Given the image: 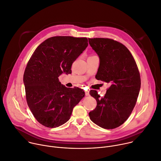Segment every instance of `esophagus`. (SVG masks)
<instances>
[{"label": "esophagus", "instance_id": "esophagus-1", "mask_svg": "<svg viewBox=\"0 0 161 161\" xmlns=\"http://www.w3.org/2000/svg\"><path fill=\"white\" fill-rule=\"evenodd\" d=\"M85 94H86V96H89V91H85Z\"/></svg>", "mask_w": 161, "mask_h": 161}]
</instances>
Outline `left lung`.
Masks as SVG:
<instances>
[{
	"label": "left lung",
	"mask_w": 161,
	"mask_h": 161,
	"mask_svg": "<svg viewBox=\"0 0 161 161\" xmlns=\"http://www.w3.org/2000/svg\"><path fill=\"white\" fill-rule=\"evenodd\" d=\"M100 58L96 79L110 84L104 97L91 90L97 102L89 113L90 119L104 129H114L131 115L140 90L141 79L136 63L130 51L122 44L110 39H88Z\"/></svg>",
	"instance_id": "8db88e82"
}]
</instances>
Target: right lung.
<instances>
[{"mask_svg":"<svg viewBox=\"0 0 161 161\" xmlns=\"http://www.w3.org/2000/svg\"><path fill=\"white\" fill-rule=\"evenodd\" d=\"M87 42L84 37H53L41 43L28 61L23 75L26 102L42 125L54 128L64 124L84 97L83 89L67 87L58 77L72 73V63L87 47Z\"/></svg>","mask_w":161,"mask_h":161,"instance_id":"add662e5","label":"right lung"}]
</instances>
